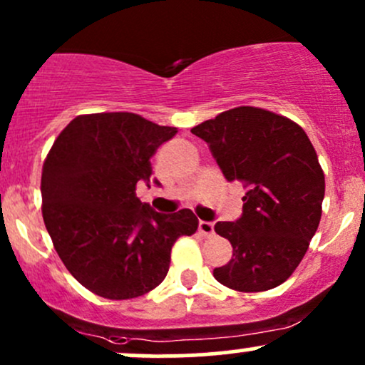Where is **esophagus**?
<instances>
[{
  "instance_id": "34e87169",
  "label": "esophagus",
  "mask_w": 365,
  "mask_h": 365,
  "mask_svg": "<svg viewBox=\"0 0 365 365\" xmlns=\"http://www.w3.org/2000/svg\"><path fill=\"white\" fill-rule=\"evenodd\" d=\"M199 234L202 235V237H211V235L215 234V225L211 222H199Z\"/></svg>"
}]
</instances>
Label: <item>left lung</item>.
Instances as JSON below:
<instances>
[{"instance_id": "obj_1", "label": "left lung", "mask_w": 365, "mask_h": 365, "mask_svg": "<svg viewBox=\"0 0 365 365\" xmlns=\"http://www.w3.org/2000/svg\"><path fill=\"white\" fill-rule=\"evenodd\" d=\"M228 182L244 183L242 216L218 222L234 256L215 279L241 293L274 289L299 265L322 215L326 180L299 124L259 107H235L192 128Z\"/></svg>"}]
</instances>
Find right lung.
I'll use <instances>...</instances> for the list:
<instances>
[{
	"label": "right lung",
	"instance_id": "1",
	"mask_svg": "<svg viewBox=\"0 0 365 365\" xmlns=\"http://www.w3.org/2000/svg\"><path fill=\"white\" fill-rule=\"evenodd\" d=\"M176 131L131 112L83 114L48 152L43 220L63 265L91 293H149L166 277L176 239L197 230L190 210L161 215L135 192L138 182L149 185L150 158Z\"/></svg>",
	"mask_w": 365,
	"mask_h": 365
}]
</instances>
